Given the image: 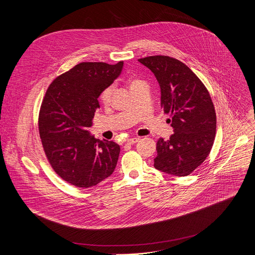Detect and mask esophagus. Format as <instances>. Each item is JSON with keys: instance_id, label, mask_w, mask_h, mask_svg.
<instances>
[{"instance_id": "1", "label": "esophagus", "mask_w": 255, "mask_h": 255, "mask_svg": "<svg viewBox=\"0 0 255 255\" xmlns=\"http://www.w3.org/2000/svg\"><path fill=\"white\" fill-rule=\"evenodd\" d=\"M139 140H140V138H138V137H134V138H130V139H128V140H127V143H129V144H135V143H137Z\"/></svg>"}]
</instances>
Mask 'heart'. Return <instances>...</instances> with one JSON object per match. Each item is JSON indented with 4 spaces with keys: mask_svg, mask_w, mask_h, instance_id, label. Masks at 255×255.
Instances as JSON below:
<instances>
[{
    "mask_svg": "<svg viewBox=\"0 0 255 255\" xmlns=\"http://www.w3.org/2000/svg\"><path fill=\"white\" fill-rule=\"evenodd\" d=\"M137 83H139V81H133L131 83V86H133V85H135ZM112 94H113V88L112 87H109V88H107L106 90L103 91V93L100 96V99H101V101L103 103H109V102H110V100H111Z\"/></svg>",
    "mask_w": 255,
    "mask_h": 255,
    "instance_id": "b5f03b06",
    "label": "heart"
}]
</instances>
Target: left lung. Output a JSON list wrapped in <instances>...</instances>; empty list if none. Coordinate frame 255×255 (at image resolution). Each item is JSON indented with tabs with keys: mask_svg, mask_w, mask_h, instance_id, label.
Instances as JSON below:
<instances>
[{
	"mask_svg": "<svg viewBox=\"0 0 255 255\" xmlns=\"http://www.w3.org/2000/svg\"><path fill=\"white\" fill-rule=\"evenodd\" d=\"M149 68L160 87V106L170 114L173 134L159 138L154 167L162 172L186 176L209 155L216 134V113L210 94L185 63L164 55L138 59Z\"/></svg>",
	"mask_w": 255,
	"mask_h": 255,
	"instance_id": "obj_1",
	"label": "left lung"
}]
</instances>
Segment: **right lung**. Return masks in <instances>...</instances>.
Segmentation results:
<instances>
[{
    "label": "right lung",
    "mask_w": 255,
    "mask_h": 255,
    "mask_svg": "<svg viewBox=\"0 0 255 255\" xmlns=\"http://www.w3.org/2000/svg\"><path fill=\"white\" fill-rule=\"evenodd\" d=\"M123 64L81 62L46 91L38 120L42 146L54 171L72 186H97L115 170L120 146L96 139L89 128L98 98L121 75Z\"/></svg>",
    "instance_id": "right-lung-1"
}]
</instances>
